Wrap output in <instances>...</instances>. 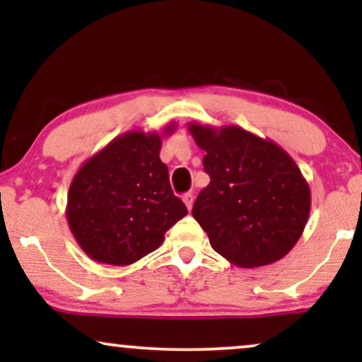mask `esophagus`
Returning <instances> with one entry per match:
<instances>
[{"label": "esophagus", "instance_id": "obj_1", "mask_svg": "<svg viewBox=\"0 0 362 362\" xmlns=\"http://www.w3.org/2000/svg\"><path fill=\"white\" fill-rule=\"evenodd\" d=\"M182 201H185V204H186V207L187 209H192V202H194V196L191 194V192H186L185 196H182Z\"/></svg>", "mask_w": 362, "mask_h": 362}]
</instances>
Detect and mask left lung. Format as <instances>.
Returning <instances> with one entry per match:
<instances>
[{
  "label": "left lung",
  "mask_w": 362,
  "mask_h": 362,
  "mask_svg": "<svg viewBox=\"0 0 362 362\" xmlns=\"http://www.w3.org/2000/svg\"><path fill=\"white\" fill-rule=\"evenodd\" d=\"M206 151L211 182L199 192L192 217L217 254L242 269L280 260L303 234L311 192L284 148L240 127L189 123Z\"/></svg>",
  "instance_id": "obj_1"
}]
</instances>
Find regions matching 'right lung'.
Here are the masks:
<instances>
[{"mask_svg": "<svg viewBox=\"0 0 362 362\" xmlns=\"http://www.w3.org/2000/svg\"><path fill=\"white\" fill-rule=\"evenodd\" d=\"M175 132L168 125L163 135ZM156 132H127L83 163L67 194L72 235L92 260L130 265L156 250L187 214L173 194Z\"/></svg>", "mask_w": 362, "mask_h": 362, "instance_id": "1", "label": "right lung"}]
</instances>
